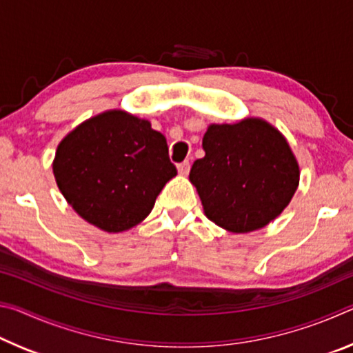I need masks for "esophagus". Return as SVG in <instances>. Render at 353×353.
Masks as SVG:
<instances>
[{
    "instance_id": "esophagus-1",
    "label": "esophagus",
    "mask_w": 353,
    "mask_h": 353,
    "mask_svg": "<svg viewBox=\"0 0 353 353\" xmlns=\"http://www.w3.org/2000/svg\"><path fill=\"white\" fill-rule=\"evenodd\" d=\"M177 170H179V172H181L182 176H187L188 172H190V162L188 160H183V162H181L177 165Z\"/></svg>"
}]
</instances>
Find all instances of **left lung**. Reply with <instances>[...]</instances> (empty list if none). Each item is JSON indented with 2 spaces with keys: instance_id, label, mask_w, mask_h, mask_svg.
<instances>
[{
  "instance_id": "8db88e82",
  "label": "left lung",
  "mask_w": 353,
  "mask_h": 353,
  "mask_svg": "<svg viewBox=\"0 0 353 353\" xmlns=\"http://www.w3.org/2000/svg\"><path fill=\"white\" fill-rule=\"evenodd\" d=\"M205 155L191 166L207 218L235 234L261 229L290 204L299 165L279 130L261 119L212 124Z\"/></svg>"
}]
</instances>
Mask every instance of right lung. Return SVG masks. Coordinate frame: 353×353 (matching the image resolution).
Segmentation results:
<instances>
[{
  "label": "right lung",
  "instance_id": "obj_1",
  "mask_svg": "<svg viewBox=\"0 0 353 353\" xmlns=\"http://www.w3.org/2000/svg\"><path fill=\"white\" fill-rule=\"evenodd\" d=\"M56 182L68 204L105 232H123L151 213L177 174L165 137L123 110L90 118L57 148Z\"/></svg>",
  "mask_w": 353,
  "mask_h": 353
}]
</instances>
